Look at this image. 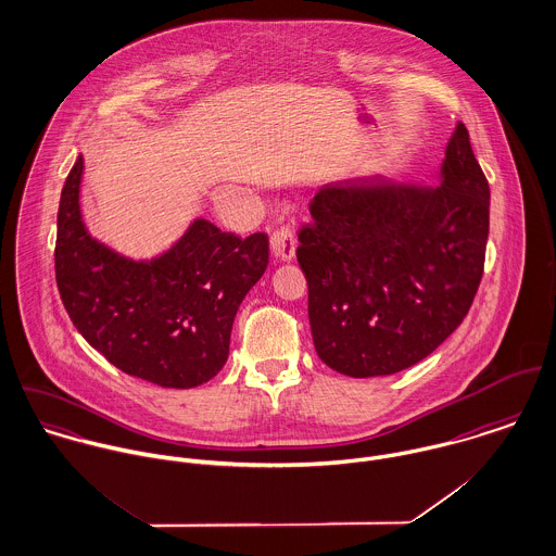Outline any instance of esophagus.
Masks as SVG:
<instances>
[{
  "instance_id": "1",
  "label": "esophagus",
  "mask_w": 556,
  "mask_h": 556,
  "mask_svg": "<svg viewBox=\"0 0 556 556\" xmlns=\"http://www.w3.org/2000/svg\"><path fill=\"white\" fill-rule=\"evenodd\" d=\"M270 249L281 260H292L294 253H296V239H294L292 228L281 226L279 230H275L273 237H270Z\"/></svg>"
}]
</instances>
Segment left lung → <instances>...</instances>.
<instances>
[{"mask_svg": "<svg viewBox=\"0 0 556 556\" xmlns=\"http://www.w3.org/2000/svg\"><path fill=\"white\" fill-rule=\"evenodd\" d=\"M441 179H350L311 200L296 257L313 345L330 369L377 377L414 367L469 313L484 273L491 189L460 122Z\"/></svg>", "mask_w": 556, "mask_h": 556, "instance_id": "8db88e82", "label": "left lung"}]
</instances>
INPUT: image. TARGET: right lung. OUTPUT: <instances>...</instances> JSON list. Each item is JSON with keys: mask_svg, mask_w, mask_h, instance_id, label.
Listing matches in <instances>:
<instances>
[{"mask_svg": "<svg viewBox=\"0 0 556 556\" xmlns=\"http://www.w3.org/2000/svg\"><path fill=\"white\" fill-rule=\"evenodd\" d=\"M83 157L60 200L55 279L85 341L111 365L162 388H193L228 361L235 315L268 266V237L248 239L195 219L181 241L136 262L87 232L78 189Z\"/></svg>", "mask_w": 556, "mask_h": 556, "instance_id": "add662e5", "label": "right lung"}]
</instances>
